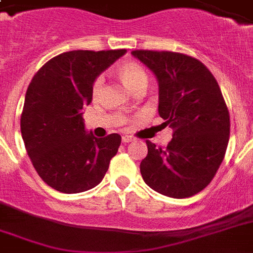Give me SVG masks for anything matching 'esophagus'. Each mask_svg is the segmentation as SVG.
<instances>
[{
  "instance_id": "esophagus-1",
  "label": "esophagus",
  "mask_w": 253,
  "mask_h": 253,
  "mask_svg": "<svg viewBox=\"0 0 253 253\" xmlns=\"http://www.w3.org/2000/svg\"><path fill=\"white\" fill-rule=\"evenodd\" d=\"M132 140H134V138H131V136H128V135H125V136H122V143H125V144H126V143L132 142Z\"/></svg>"
}]
</instances>
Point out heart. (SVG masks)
I'll return each mask as SVG.
<instances>
[{
  "mask_svg": "<svg viewBox=\"0 0 253 253\" xmlns=\"http://www.w3.org/2000/svg\"><path fill=\"white\" fill-rule=\"evenodd\" d=\"M118 75L122 81L132 91L138 89H144L147 85V73L146 71L135 61H125L118 67ZM103 77L97 76L91 84V95L93 98H98L102 93Z\"/></svg>",
  "mask_w": 253,
  "mask_h": 253,
  "instance_id": "obj_1",
  "label": "heart"
}]
</instances>
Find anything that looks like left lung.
Listing matches in <instances>:
<instances>
[{
	"label": "left lung",
	"mask_w": 253,
	"mask_h": 253,
	"mask_svg": "<svg viewBox=\"0 0 253 253\" xmlns=\"http://www.w3.org/2000/svg\"><path fill=\"white\" fill-rule=\"evenodd\" d=\"M131 53L158 77L159 114L173 130L166 148L146 142L143 180L167 197L194 196L214 178L227 150L230 113L219 85L204 63L185 53Z\"/></svg>",
	"instance_id": "1"
}]
</instances>
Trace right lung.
<instances>
[{"label": "right lung", "mask_w": 253, "mask_h": 253, "mask_svg": "<svg viewBox=\"0 0 253 253\" xmlns=\"http://www.w3.org/2000/svg\"><path fill=\"white\" fill-rule=\"evenodd\" d=\"M126 49L69 51L48 60L26 91L21 132L34 168L57 192H86L102 181L118 152L121 135L86 134L83 107L91 102V84Z\"/></svg>", "instance_id": "right-lung-1"}]
</instances>
